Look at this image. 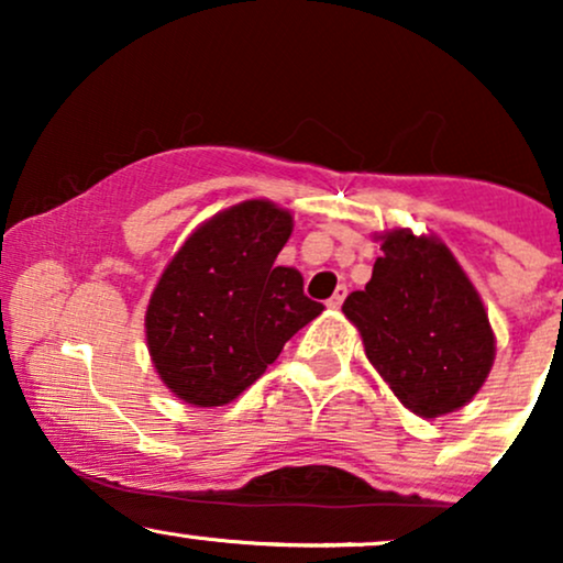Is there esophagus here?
<instances>
[{
	"mask_svg": "<svg viewBox=\"0 0 563 563\" xmlns=\"http://www.w3.org/2000/svg\"><path fill=\"white\" fill-rule=\"evenodd\" d=\"M344 299H346V286H339V288L333 290L331 299H328V307H331V309H339L341 303H344Z\"/></svg>",
	"mask_w": 563,
	"mask_h": 563,
	"instance_id": "esophagus-1",
	"label": "esophagus"
}]
</instances>
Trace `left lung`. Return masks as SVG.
Segmentation results:
<instances>
[{"label": "left lung", "instance_id": "obj_1", "mask_svg": "<svg viewBox=\"0 0 563 563\" xmlns=\"http://www.w3.org/2000/svg\"><path fill=\"white\" fill-rule=\"evenodd\" d=\"M380 251L365 290L346 296L344 314L405 407L423 418L457 410L482 389L495 360L479 294L431 238L394 230Z\"/></svg>", "mask_w": 563, "mask_h": 563}]
</instances>
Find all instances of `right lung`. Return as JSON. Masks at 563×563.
I'll return each mask as SVG.
<instances>
[{"label": "right lung", "mask_w": 563, "mask_h": 563, "mask_svg": "<svg viewBox=\"0 0 563 563\" xmlns=\"http://www.w3.org/2000/svg\"><path fill=\"white\" fill-rule=\"evenodd\" d=\"M294 230L269 200L232 206L187 238L145 314L161 380L185 402L228 405L322 312L294 267L275 260Z\"/></svg>", "instance_id": "right-lung-1"}]
</instances>
